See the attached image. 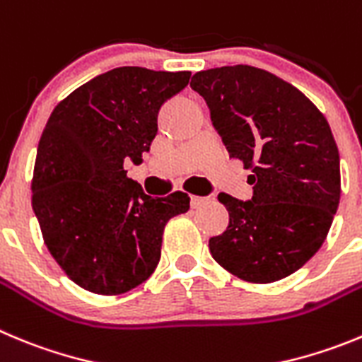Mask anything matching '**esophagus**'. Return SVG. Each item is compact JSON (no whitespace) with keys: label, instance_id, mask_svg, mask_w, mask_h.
Returning a JSON list of instances; mask_svg holds the SVG:
<instances>
[{"label":"esophagus","instance_id":"34e87169","mask_svg":"<svg viewBox=\"0 0 362 362\" xmlns=\"http://www.w3.org/2000/svg\"><path fill=\"white\" fill-rule=\"evenodd\" d=\"M192 208H201L208 203V197H201V195H192Z\"/></svg>","mask_w":362,"mask_h":362}]
</instances>
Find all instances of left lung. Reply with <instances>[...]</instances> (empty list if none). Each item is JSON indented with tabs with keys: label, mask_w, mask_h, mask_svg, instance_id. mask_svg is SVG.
Here are the masks:
<instances>
[{
	"label": "left lung",
	"mask_w": 362,
	"mask_h": 362,
	"mask_svg": "<svg viewBox=\"0 0 362 362\" xmlns=\"http://www.w3.org/2000/svg\"><path fill=\"white\" fill-rule=\"evenodd\" d=\"M190 86L230 158L253 172L251 201L218 194L230 224L210 238L211 257L251 284L289 276L316 255L339 206V151L327 118L300 89L255 66L199 71Z\"/></svg>",
	"instance_id": "obj_1"
}]
</instances>
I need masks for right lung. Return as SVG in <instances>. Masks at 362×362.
<instances>
[{
  "mask_svg": "<svg viewBox=\"0 0 362 362\" xmlns=\"http://www.w3.org/2000/svg\"><path fill=\"white\" fill-rule=\"evenodd\" d=\"M190 71L115 68L69 93L49 115L32 179L42 238L78 287L115 296L144 284L161 257L167 222L190 197H151L127 177L158 132V111Z\"/></svg>",
  "mask_w": 362,
  "mask_h": 362,
  "instance_id": "right-lung-1",
  "label": "right lung"
}]
</instances>
